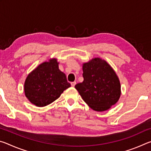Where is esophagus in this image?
Listing matches in <instances>:
<instances>
[{
  "label": "esophagus",
  "mask_w": 151,
  "mask_h": 151,
  "mask_svg": "<svg viewBox=\"0 0 151 151\" xmlns=\"http://www.w3.org/2000/svg\"><path fill=\"white\" fill-rule=\"evenodd\" d=\"M76 82L75 81H74V82H72V83H71L70 84H71V86H75V85H76Z\"/></svg>",
  "instance_id": "34e87169"
}]
</instances>
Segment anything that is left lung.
<instances>
[{"instance_id": "1", "label": "left lung", "mask_w": 151, "mask_h": 151, "mask_svg": "<svg viewBox=\"0 0 151 151\" xmlns=\"http://www.w3.org/2000/svg\"><path fill=\"white\" fill-rule=\"evenodd\" d=\"M83 83L75 85L83 101L94 111H106L121 96L119 77L111 65L100 58L83 65Z\"/></svg>"}]
</instances>
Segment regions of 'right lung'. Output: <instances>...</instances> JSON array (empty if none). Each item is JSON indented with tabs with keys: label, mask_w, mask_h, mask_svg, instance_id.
Listing matches in <instances>:
<instances>
[{
	"label": "right lung",
	"mask_w": 151,
	"mask_h": 151,
	"mask_svg": "<svg viewBox=\"0 0 151 151\" xmlns=\"http://www.w3.org/2000/svg\"><path fill=\"white\" fill-rule=\"evenodd\" d=\"M70 84L58 68L57 58L40 64L29 74L24 82L25 96L32 104L42 107L52 103Z\"/></svg>",
	"instance_id": "obj_1"
}]
</instances>
